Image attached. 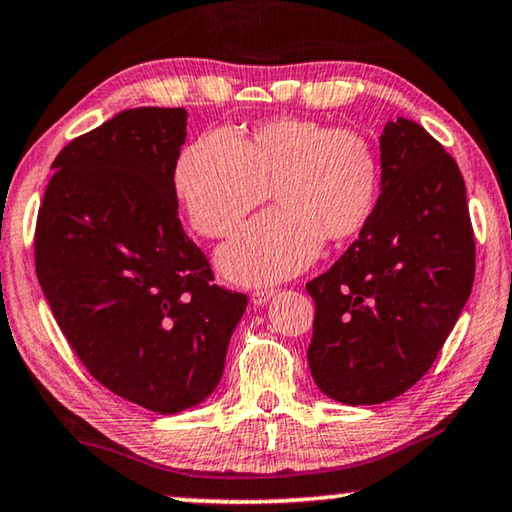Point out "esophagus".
<instances>
[{
    "label": "esophagus",
    "instance_id": "34e87169",
    "mask_svg": "<svg viewBox=\"0 0 512 512\" xmlns=\"http://www.w3.org/2000/svg\"><path fill=\"white\" fill-rule=\"evenodd\" d=\"M276 294V289L273 287H264V289H255L253 294H250V301H253L255 305H264L266 301L271 299V296Z\"/></svg>",
    "mask_w": 512,
    "mask_h": 512
}]
</instances>
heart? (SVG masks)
Segmentation results:
<instances>
[{
    "label": "heart",
    "instance_id": "b5f03b06",
    "mask_svg": "<svg viewBox=\"0 0 512 512\" xmlns=\"http://www.w3.org/2000/svg\"><path fill=\"white\" fill-rule=\"evenodd\" d=\"M381 167L368 137L315 119L276 117L243 135L204 133L181 149L172 188L195 232L227 239L269 200L278 209L220 250V271L262 285L294 276L322 241H347L377 207Z\"/></svg>",
    "mask_w": 512,
    "mask_h": 512
}]
</instances>
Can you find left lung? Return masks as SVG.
<instances>
[{
	"mask_svg": "<svg viewBox=\"0 0 512 512\" xmlns=\"http://www.w3.org/2000/svg\"><path fill=\"white\" fill-rule=\"evenodd\" d=\"M476 273L460 167L416 121L381 135V195L358 239L305 289L319 391L345 404L398 398L432 368Z\"/></svg>",
	"mask_w": 512,
	"mask_h": 512,
	"instance_id": "1",
	"label": "left lung"
}]
</instances>
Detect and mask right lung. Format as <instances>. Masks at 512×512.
<instances>
[{
    "instance_id": "add662e5",
    "label": "right lung",
    "mask_w": 512,
    "mask_h": 512,
    "mask_svg": "<svg viewBox=\"0 0 512 512\" xmlns=\"http://www.w3.org/2000/svg\"><path fill=\"white\" fill-rule=\"evenodd\" d=\"M183 108H135L75 137L36 218L45 299L89 375L119 398L177 414L209 398L248 296L213 285L179 220L172 170Z\"/></svg>"
}]
</instances>
